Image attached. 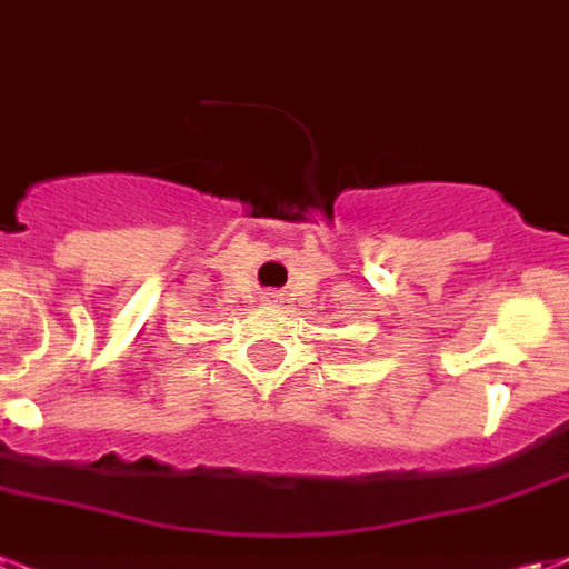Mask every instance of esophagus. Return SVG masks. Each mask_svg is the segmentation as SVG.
Here are the masks:
<instances>
[{
	"instance_id": "34e87169",
	"label": "esophagus",
	"mask_w": 569,
	"mask_h": 569,
	"mask_svg": "<svg viewBox=\"0 0 569 569\" xmlns=\"http://www.w3.org/2000/svg\"><path fill=\"white\" fill-rule=\"evenodd\" d=\"M263 300H266V303H278V300H281V293H278V291H266Z\"/></svg>"
}]
</instances>
